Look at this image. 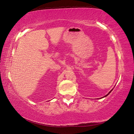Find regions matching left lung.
I'll return each mask as SVG.
<instances>
[{
  "instance_id": "obj_1",
  "label": "left lung",
  "mask_w": 134,
  "mask_h": 134,
  "mask_svg": "<svg viewBox=\"0 0 134 134\" xmlns=\"http://www.w3.org/2000/svg\"><path fill=\"white\" fill-rule=\"evenodd\" d=\"M112 90H113V89H112L111 90V91H110V92L109 93H108V94H107V95H105V96H104V97H106V96H108V94H110V93L111 92V91H112Z\"/></svg>"
}]
</instances>
